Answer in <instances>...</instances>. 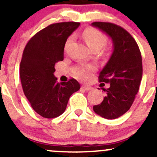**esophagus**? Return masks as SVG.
<instances>
[{
	"label": "esophagus",
	"mask_w": 157,
	"mask_h": 157,
	"mask_svg": "<svg viewBox=\"0 0 157 157\" xmlns=\"http://www.w3.org/2000/svg\"><path fill=\"white\" fill-rule=\"evenodd\" d=\"M81 89L85 90V91H90V90H92L93 88L91 87V86H82L81 87Z\"/></svg>",
	"instance_id": "obj_1"
}]
</instances>
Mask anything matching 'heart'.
<instances>
[{"mask_svg": "<svg viewBox=\"0 0 157 157\" xmlns=\"http://www.w3.org/2000/svg\"><path fill=\"white\" fill-rule=\"evenodd\" d=\"M82 38L85 42L89 46L90 49L92 50H100L106 44L108 40V37L105 34L102 33L100 30L94 28H88L82 33ZM72 36H70L66 40L65 44V50H66L72 41ZM94 69V66L90 65H82L75 68L74 72L77 77L82 80H88L91 76V73Z\"/></svg>", "mask_w": 157, "mask_h": 157, "instance_id": "1", "label": "heart"}]
</instances>
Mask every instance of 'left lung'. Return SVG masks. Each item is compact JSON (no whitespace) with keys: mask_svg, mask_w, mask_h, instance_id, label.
<instances>
[{"mask_svg":"<svg viewBox=\"0 0 157 157\" xmlns=\"http://www.w3.org/2000/svg\"><path fill=\"white\" fill-rule=\"evenodd\" d=\"M112 39L113 51L99 75V81L110 83L102 88L106 95L99 105H94L95 113L108 120L121 117L130 109L139 91L142 77V56L134 37L114 23L94 22Z\"/></svg>","mask_w":157,"mask_h":157,"instance_id":"obj_1","label":"left lung"}]
</instances>
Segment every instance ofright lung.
<instances>
[{"label": "right lung", "mask_w": 157, "mask_h": 157, "mask_svg": "<svg viewBox=\"0 0 157 157\" xmlns=\"http://www.w3.org/2000/svg\"><path fill=\"white\" fill-rule=\"evenodd\" d=\"M80 23L63 22L49 25L36 33L23 50L20 77L25 96L41 117L52 119L64 112L69 97L80 89L75 79L58 82L55 77L56 63L63 60L68 36Z\"/></svg>", "instance_id": "add662e5"}]
</instances>
